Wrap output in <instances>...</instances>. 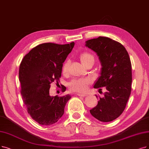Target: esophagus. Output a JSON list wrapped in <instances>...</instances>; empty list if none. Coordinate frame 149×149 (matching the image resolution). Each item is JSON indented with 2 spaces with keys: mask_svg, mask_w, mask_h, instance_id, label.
Returning <instances> with one entry per match:
<instances>
[{
  "mask_svg": "<svg viewBox=\"0 0 149 149\" xmlns=\"http://www.w3.org/2000/svg\"><path fill=\"white\" fill-rule=\"evenodd\" d=\"M77 95H78V96H79V97H84L87 96V94H86V93H77Z\"/></svg>",
  "mask_w": 149,
  "mask_h": 149,
  "instance_id": "34e87169",
  "label": "esophagus"
}]
</instances>
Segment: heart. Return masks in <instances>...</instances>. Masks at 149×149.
Segmentation results:
<instances>
[{"mask_svg":"<svg viewBox=\"0 0 149 149\" xmlns=\"http://www.w3.org/2000/svg\"><path fill=\"white\" fill-rule=\"evenodd\" d=\"M79 58L82 64L86 67V65L90 63L94 62V56L89 52H82L79 56ZM69 61H66L62 65V71L64 74L68 73L69 67ZM91 81L89 79H79L71 81L68 84V87L71 91L74 92H83L87 91L88 85L91 84Z\"/></svg>","mask_w":149,"mask_h":149,"instance_id":"obj_1","label":"heart"}]
</instances>
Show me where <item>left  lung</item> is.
<instances>
[{"label":"left lung","mask_w":149,"mask_h":149,"mask_svg":"<svg viewBox=\"0 0 149 149\" xmlns=\"http://www.w3.org/2000/svg\"><path fill=\"white\" fill-rule=\"evenodd\" d=\"M86 46L97 53L102 70L95 88L105 87L104 97L90 110L93 117L108 122L119 117L125 108L132 91V71L128 53L118 41L99 37L86 41ZM102 88H99V91Z\"/></svg>","instance_id":"obj_1"}]
</instances>
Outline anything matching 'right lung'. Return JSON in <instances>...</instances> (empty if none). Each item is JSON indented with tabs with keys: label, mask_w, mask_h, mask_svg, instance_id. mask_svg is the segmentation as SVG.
Segmentation results:
<instances>
[{
	"label": "right lung",
	"mask_w": 149,
	"mask_h": 149,
	"mask_svg": "<svg viewBox=\"0 0 149 149\" xmlns=\"http://www.w3.org/2000/svg\"><path fill=\"white\" fill-rule=\"evenodd\" d=\"M74 43L40 44L30 51L22 60L19 70L21 93L32 119L43 125L57 122L64 113L70 95L51 97V84L58 83L63 63L72 51ZM66 87L62 88L63 92Z\"/></svg>",
	"instance_id": "1"
}]
</instances>
